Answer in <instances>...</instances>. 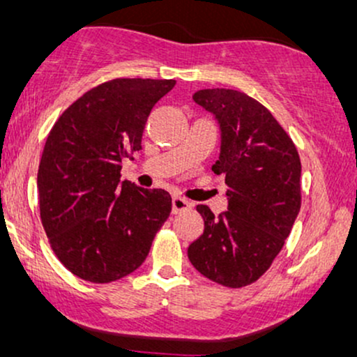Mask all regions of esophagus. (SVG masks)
Returning <instances> with one entry per match:
<instances>
[{
	"mask_svg": "<svg viewBox=\"0 0 357 357\" xmlns=\"http://www.w3.org/2000/svg\"><path fill=\"white\" fill-rule=\"evenodd\" d=\"M190 206H192L190 202L183 199V197L175 195L174 199H172V212H174V213H182V212H185V210L190 208Z\"/></svg>",
	"mask_w": 357,
	"mask_h": 357,
	"instance_id": "34e87169",
	"label": "esophagus"
}]
</instances>
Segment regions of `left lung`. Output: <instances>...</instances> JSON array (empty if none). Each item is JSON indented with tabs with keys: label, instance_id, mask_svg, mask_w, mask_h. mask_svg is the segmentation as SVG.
Returning a JSON list of instances; mask_svg holds the SVG:
<instances>
[{
	"label": "left lung",
	"instance_id": "obj_1",
	"mask_svg": "<svg viewBox=\"0 0 357 357\" xmlns=\"http://www.w3.org/2000/svg\"><path fill=\"white\" fill-rule=\"evenodd\" d=\"M193 100L222 130L212 170L225 177L228 206L215 217L197 205L205 228L187 255L205 278L243 288L265 275L289 236L301 206V160L278 121L245 92L202 89Z\"/></svg>",
	"mask_w": 357,
	"mask_h": 357
}]
</instances>
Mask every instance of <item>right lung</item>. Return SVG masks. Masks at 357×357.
I'll use <instances>...</instances> for the list:
<instances>
[{
    "instance_id": "1",
    "label": "right lung",
    "mask_w": 357,
    "mask_h": 357,
    "mask_svg": "<svg viewBox=\"0 0 357 357\" xmlns=\"http://www.w3.org/2000/svg\"><path fill=\"white\" fill-rule=\"evenodd\" d=\"M174 86V79H112L52 126L38 170L39 215L52 252L77 278L111 283L130 275L169 218V192L121 182V169Z\"/></svg>"
}]
</instances>
